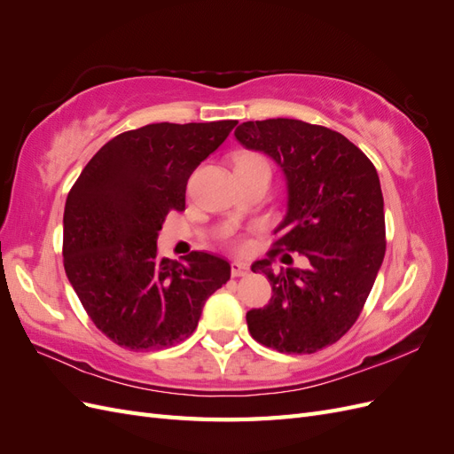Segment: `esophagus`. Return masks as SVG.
<instances>
[{
    "label": "esophagus",
    "mask_w": 454,
    "mask_h": 454,
    "mask_svg": "<svg viewBox=\"0 0 454 454\" xmlns=\"http://www.w3.org/2000/svg\"><path fill=\"white\" fill-rule=\"evenodd\" d=\"M248 265L246 263H240V261H232L231 263V274L232 277H246L248 274Z\"/></svg>",
    "instance_id": "1"
}]
</instances>
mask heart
Segmentation results:
<instances>
[{"mask_svg": "<svg viewBox=\"0 0 454 454\" xmlns=\"http://www.w3.org/2000/svg\"><path fill=\"white\" fill-rule=\"evenodd\" d=\"M239 162H267V160L261 159V157H255V155H248V157H242ZM239 248L240 250L246 248V242H239Z\"/></svg>", "mask_w": 454, "mask_h": 454, "instance_id": "1", "label": "heart"}]
</instances>
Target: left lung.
Here are the masks:
<instances>
[{
    "label": "left lung",
    "instance_id": "obj_1",
    "mask_svg": "<svg viewBox=\"0 0 454 454\" xmlns=\"http://www.w3.org/2000/svg\"><path fill=\"white\" fill-rule=\"evenodd\" d=\"M235 136L277 162L287 185V210L274 229L277 248L252 265L267 274L272 297L263 309L248 310V329L261 345L284 354L318 352L358 320L382 265L379 174L345 136L305 121H248ZM280 249L303 253L309 267L274 273Z\"/></svg>",
    "mask_w": 454,
    "mask_h": 454
}]
</instances>
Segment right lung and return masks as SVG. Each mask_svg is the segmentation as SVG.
I'll return each mask as SVG.
<instances>
[{"instance_id": "add662e5", "label": "right lung", "mask_w": 454, "mask_h": 454, "mask_svg": "<svg viewBox=\"0 0 454 454\" xmlns=\"http://www.w3.org/2000/svg\"><path fill=\"white\" fill-rule=\"evenodd\" d=\"M237 121L155 122L96 153L67 193L64 269L94 325L115 345L159 350L197 329L202 307L231 278L225 259L159 257L164 219L185 208L189 176Z\"/></svg>"}]
</instances>
